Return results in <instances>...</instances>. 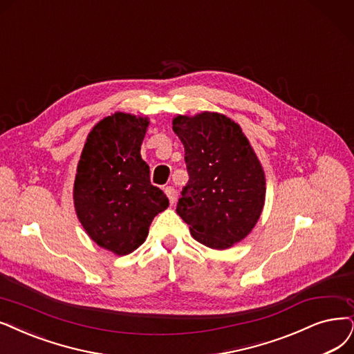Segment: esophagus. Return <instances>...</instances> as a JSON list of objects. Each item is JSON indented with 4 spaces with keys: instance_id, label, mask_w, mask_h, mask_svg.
Segmentation results:
<instances>
[{
    "instance_id": "obj_1",
    "label": "esophagus",
    "mask_w": 354,
    "mask_h": 354,
    "mask_svg": "<svg viewBox=\"0 0 354 354\" xmlns=\"http://www.w3.org/2000/svg\"><path fill=\"white\" fill-rule=\"evenodd\" d=\"M165 192H166V195H167V198H169L170 204H174V203L176 201V191H175V188H174V187H166V188H165Z\"/></svg>"
}]
</instances>
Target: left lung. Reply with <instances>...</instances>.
I'll use <instances>...</instances> for the list:
<instances>
[{
    "label": "left lung",
    "mask_w": 354,
    "mask_h": 354,
    "mask_svg": "<svg viewBox=\"0 0 354 354\" xmlns=\"http://www.w3.org/2000/svg\"><path fill=\"white\" fill-rule=\"evenodd\" d=\"M172 125L185 147L189 175L176 213L195 241L227 250L250 234L263 213V166L242 128L225 115H178Z\"/></svg>",
    "instance_id": "1"
}]
</instances>
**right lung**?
I'll use <instances>...</instances> for the list:
<instances>
[{
    "label": "right lung",
    "mask_w": 354,
    "mask_h": 354,
    "mask_svg": "<svg viewBox=\"0 0 354 354\" xmlns=\"http://www.w3.org/2000/svg\"><path fill=\"white\" fill-rule=\"evenodd\" d=\"M147 127V118L131 113L103 118L88 133L77 166V217L90 239L116 255L136 251L169 205L140 154Z\"/></svg>",
    "instance_id": "obj_1"
}]
</instances>
